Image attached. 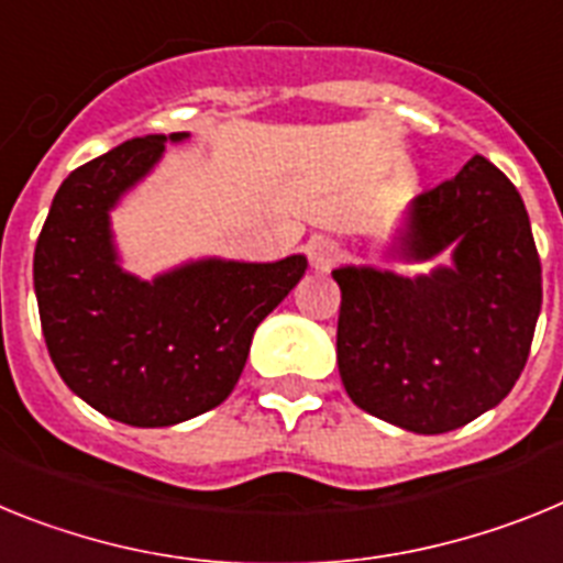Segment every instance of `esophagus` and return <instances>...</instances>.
<instances>
[{"label":"esophagus","instance_id":"obj_1","mask_svg":"<svg viewBox=\"0 0 563 563\" xmlns=\"http://www.w3.org/2000/svg\"><path fill=\"white\" fill-rule=\"evenodd\" d=\"M340 243L325 234H314L309 241V261L317 272H329L336 261H340Z\"/></svg>","mask_w":563,"mask_h":563}]
</instances>
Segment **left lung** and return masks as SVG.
<instances>
[{"mask_svg": "<svg viewBox=\"0 0 563 563\" xmlns=\"http://www.w3.org/2000/svg\"><path fill=\"white\" fill-rule=\"evenodd\" d=\"M453 249L430 275L345 266L336 365L354 405L413 433H448L498 405L530 356L541 261L525 200L482 155L413 198L405 261Z\"/></svg>", "mask_w": 563, "mask_h": 563, "instance_id": "8db88e82", "label": "left lung"}]
</instances>
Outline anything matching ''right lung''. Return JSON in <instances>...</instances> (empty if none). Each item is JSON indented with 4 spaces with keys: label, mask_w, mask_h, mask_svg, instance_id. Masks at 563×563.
<instances>
[{
    "label": "right lung",
    "mask_w": 563,
    "mask_h": 563,
    "mask_svg": "<svg viewBox=\"0 0 563 563\" xmlns=\"http://www.w3.org/2000/svg\"><path fill=\"white\" fill-rule=\"evenodd\" d=\"M187 139L173 133L169 141ZM166 135H144L73 169L33 254L47 351L73 394L115 422L166 428L232 394L254 329L306 275V257L200 261L144 283L121 272L110 209L153 169Z\"/></svg>",
    "instance_id": "1"
}]
</instances>
